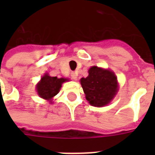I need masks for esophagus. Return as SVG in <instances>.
Segmentation results:
<instances>
[{"mask_svg":"<svg viewBox=\"0 0 155 155\" xmlns=\"http://www.w3.org/2000/svg\"><path fill=\"white\" fill-rule=\"evenodd\" d=\"M71 79L74 80H77V73L71 72Z\"/></svg>","mask_w":155,"mask_h":155,"instance_id":"obj_1","label":"esophagus"}]
</instances>
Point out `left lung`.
Instances as JSON below:
<instances>
[{
  "mask_svg": "<svg viewBox=\"0 0 155 155\" xmlns=\"http://www.w3.org/2000/svg\"><path fill=\"white\" fill-rule=\"evenodd\" d=\"M80 84L91 105L102 107L114 98L118 91L117 79L112 71L93 66L88 70V75L81 78Z\"/></svg>",
  "mask_w": 155,
  "mask_h": 155,
  "instance_id": "1",
  "label": "left lung"
}]
</instances>
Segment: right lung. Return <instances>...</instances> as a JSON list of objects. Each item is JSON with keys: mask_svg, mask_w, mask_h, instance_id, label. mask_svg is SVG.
Returning a JSON list of instances; mask_svg holds the SVG:
<instances>
[{"mask_svg": "<svg viewBox=\"0 0 155 155\" xmlns=\"http://www.w3.org/2000/svg\"><path fill=\"white\" fill-rule=\"evenodd\" d=\"M67 80L68 79L65 78L51 77L48 74H45L36 86L38 94L42 99L52 102L51 99L58 94L62 84Z\"/></svg>", "mask_w": 155, "mask_h": 155, "instance_id": "obj_1", "label": "right lung"}]
</instances>
